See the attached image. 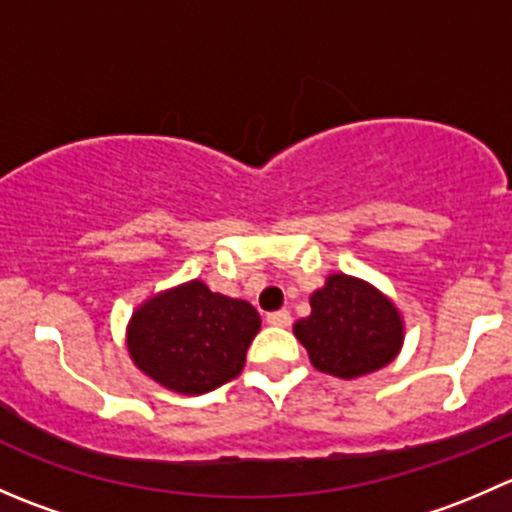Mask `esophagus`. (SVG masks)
<instances>
[{
	"instance_id": "1",
	"label": "esophagus",
	"mask_w": 512,
	"mask_h": 512,
	"mask_svg": "<svg viewBox=\"0 0 512 512\" xmlns=\"http://www.w3.org/2000/svg\"><path fill=\"white\" fill-rule=\"evenodd\" d=\"M267 322H270L272 327H289V324H292V314H289L287 309H280V312H270V314H267Z\"/></svg>"
}]
</instances>
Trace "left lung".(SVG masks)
I'll return each instance as SVG.
<instances>
[{
	"mask_svg": "<svg viewBox=\"0 0 512 512\" xmlns=\"http://www.w3.org/2000/svg\"><path fill=\"white\" fill-rule=\"evenodd\" d=\"M309 304L312 314L294 324V337L324 374L354 379L381 369L399 354L404 324L379 289L354 277L332 275Z\"/></svg>",
	"mask_w": 512,
	"mask_h": 512,
	"instance_id": "8db88e82",
	"label": "left lung"
}]
</instances>
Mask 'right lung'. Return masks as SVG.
Wrapping results in <instances>:
<instances>
[{
  "mask_svg": "<svg viewBox=\"0 0 512 512\" xmlns=\"http://www.w3.org/2000/svg\"><path fill=\"white\" fill-rule=\"evenodd\" d=\"M257 332L260 314L252 304L195 280L148 299L133 314L128 352L165 389L195 396L240 374Z\"/></svg>",
  "mask_w": 512,
  "mask_h": 512,
  "instance_id": "add662e5",
  "label": "right lung"
}]
</instances>
